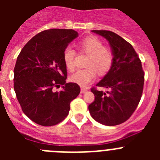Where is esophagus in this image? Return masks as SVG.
Here are the masks:
<instances>
[{
  "instance_id": "obj_1",
  "label": "esophagus",
  "mask_w": 160,
  "mask_h": 160,
  "mask_svg": "<svg viewBox=\"0 0 160 160\" xmlns=\"http://www.w3.org/2000/svg\"><path fill=\"white\" fill-rule=\"evenodd\" d=\"M87 89L82 87V88H81V93H82V94H83V93H85V92H87Z\"/></svg>"
}]
</instances>
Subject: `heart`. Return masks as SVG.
Masks as SVG:
<instances>
[{"label": "heart", "mask_w": 160, "mask_h": 160, "mask_svg": "<svg viewBox=\"0 0 160 160\" xmlns=\"http://www.w3.org/2000/svg\"><path fill=\"white\" fill-rule=\"evenodd\" d=\"M80 50L89 54L86 62L87 67L78 70L70 77L72 82L77 83L82 87L88 85L94 80L98 72L99 74L104 75L111 70L114 63V53L110 48L103 46L100 39L94 36L86 38L79 43ZM75 51L68 46L63 53V61L68 70H73Z\"/></svg>", "instance_id": "1"}]
</instances>
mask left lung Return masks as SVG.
Returning <instances> with one entry per match:
<instances>
[{"label": "left lung", "instance_id": "1", "mask_svg": "<svg viewBox=\"0 0 160 160\" xmlns=\"http://www.w3.org/2000/svg\"><path fill=\"white\" fill-rule=\"evenodd\" d=\"M108 41L114 53L111 69L96 86L110 89L107 93L92 88L94 101L89 105L90 115L106 126L121 124L134 113L142 97L144 72L133 46L108 30H92Z\"/></svg>", "mask_w": 160, "mask_h": 160}]
</instances>
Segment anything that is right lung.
I'll return each mask as SVG.
<instances>
[{"mask_svg": "<svg viewBox=\"0 0 160 160\" xmlns=\"http://www.w3.org/2000/svg\"><path fill=\"white\" fill-rule=\"evenodd\" d=\"M78 36L73 29L42 31L26 43L14 67L13 88L24 114L41 126L49 127L66 118L70 102L80 93L77 83L66 82L63 53ZM63 86L61 92L54 87Z\"/></svg>", "mask_w": 160, "mask_h": 160, "instance_id": "right-lung-1", "label": "right lung"}]
</instances>
